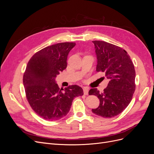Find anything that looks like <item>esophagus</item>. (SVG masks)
Wrapping results in <instances>:
<instances>
[{
  "mask_svg": "<svg viewBox=\"0 0 154 154\" xmlns=\"http://www.w3.org/2000/svg\"><path fill=\"white\" fill-rule=\"evenodd\" d=\"M88 91H89V88H88L87 87H83V93H84L85 95H87L88 94Z\"/></svg>",
  "mask_w": 154,
  "mask_h": 154,
  "instance_id": "obj_1",
  "label": "esophagus"
}]
</instances>
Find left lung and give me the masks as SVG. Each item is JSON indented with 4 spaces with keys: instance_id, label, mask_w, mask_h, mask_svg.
<instances>
[{
    "instance_id": "left-lung-1",
    "label": "left lung",
    "mask_w": 154,
    "mask_h": 154,
    "mask_svg": "<svg viewBox=\"0 0 154 154\" xmlns=\"http://www.w3.org/2000/svg\"><path fill=\"white\" fill-rule=\"evenodd\" d=\"M92 42L97 58L96 71L105 72L109 82L102 92L97 88L88 92L100 101L92 111L101 117L111 118L122 113L131 101L136 89V71L127 51L104 41Z\"/></svg>"
}]
</instances>
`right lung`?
<instances>
[{"label":"right lung","instance_id":"add662e5","mask_svg":"<svg viewBox=\"0 0 154 154\" xmlns=\"http://www.w3.org/2000/svg\"><path fill=\"white\" fill-rule=\"evenodd\" d=\"M74 42L58 43L36 53L29 60L23 76L26 97L35 112L46 120L66 116L73 99L83 95L76 85L60 89L55 78L67 66V56Z\"/></svg>","mask_w":154,"mask_h":154}]
</instances>
